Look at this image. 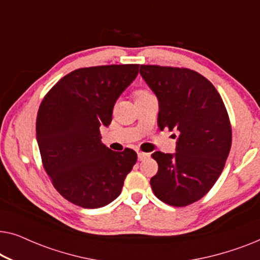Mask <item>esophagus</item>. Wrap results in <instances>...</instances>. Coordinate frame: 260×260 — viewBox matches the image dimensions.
I'll use <instances>...</instances> for the list:
<instances>
[{
	"mask_svg": "<svg viewBox=\"0 0 260 260\" xmlns=\"http://www.w3.org/2000/svg\"><path fill=\"white\" fill-rule=\"evenodd\" d=\"M137 155H138V161H142V159L149 157V154H145V152H142V151L137 152Z\"/></svg>",
	"mask_w": 260,
	"mask_h": 260,
	"instance_id": "34e87169",
	"label": "esophagus"
}]
</instances>
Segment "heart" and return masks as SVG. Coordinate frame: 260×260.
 <instances>
[{
  "instance_id": "obj_1",
  "label": "heart",
  "mask_w": 260,
  "mask_h": 260,
  "mask_svg": "<svg viewBox=\"0 0 260 260\" xmlns=\"http://www.w3.org/2000/svg\"><path fill=\"white\" fill-rule=\"evenodd\" d=\"M138 93H147V92H145V91H138L137 94H138Z\"/></svg>"
}]
</instances>
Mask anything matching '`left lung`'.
<instances>
[{"label":"left lung","instance_id":"8db88e82","mask_svg":"<svg viewBox=\"0 0 260 260\" xmlns=\"http://www.w3.org/2000/svg\"><path fill=\"white\" fill-rule=\"evenodd\" d=\"M140 73L158 99L157 124L176 130L175 154L155 151L158 172L151 177L159 200L183 207L214 186L232 144L229 113L208 79L188 69L141 65Z\"/></svg>","mask_w":260,"mask_h":260}]
</instances>
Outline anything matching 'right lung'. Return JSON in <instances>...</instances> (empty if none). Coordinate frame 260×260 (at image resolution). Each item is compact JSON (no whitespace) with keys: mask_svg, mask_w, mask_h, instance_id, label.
Segmentation results:
<instances>
[{"mask_svg":"<svg viewBox=\"0 0 260 260\" xmlns=\"http://www.w3.org/2000/svg\"><path fill=\"white\" fill-rule=\"evenodd\" d=\"M140 65L78 69L61 78L41 102L37 141L42 165L66 200L99 208L119 197L137 161L133 149L112 151L102 143L115 103L135 80Z\"/></svg>","mask_w":260,"mask_h":260,"instance_id":"obj_1","label":"right lung"}]
</instances>
